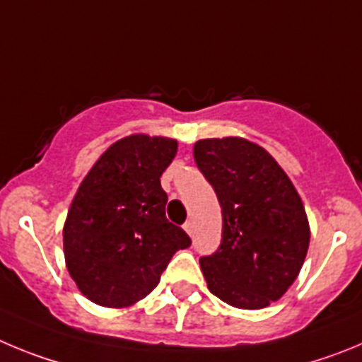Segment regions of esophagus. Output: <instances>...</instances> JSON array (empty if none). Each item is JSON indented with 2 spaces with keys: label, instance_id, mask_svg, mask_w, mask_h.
<instances>
[{
  "label": "esophagus",
  "instance_id": "obj_1",
  "mask_svg": "<svg viewBox=\"0 0 362 362\" xmlns=\"http://www.w3.org/2000/svg\"><path fill=\"white\" fill-rule=\"evenodd\" d=\"M184 230L189 234V236H191V234H193V221H185Z\"/></svg>",
  "mask_w": 362,
  "mask_h": 362
}]
</instances>
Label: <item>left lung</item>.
Wrapping results in <instances>:
<instances>
[{
	"label": "left lung",
	"mask_w": 362,
	"mask_h": 362,
	"mask_svg": "<svg viewBox=\"0 0 362 362\" xmlns=\"http://www.w3.org/2000/svg\"><path fill=\"white\" fill-rule=\"evenodd\" d=\"M193 155L223 220L218 250L200 258L207 286L230 307H269L307 256L310 227L301 198L278 162L245 139H204Z\"/></svg>",
	"instance_id": "left-lung-1"
}]
</instances>
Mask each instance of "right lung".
I'll return each mask as SVG.
<instances>
[{
    "mask_svg": "<svg viewBox=\"0 0 362 362\" xmlns=\"http://www.w3.org/2000/svg\"><path fill=\"white\" fill-rule=\"evenodd\" d=\"M177 141L129 135L100 155L71 200L63 229L66 269L100 307L122 308L158 285L169 259L191 245L165 218L160 177Z\"/></svg>",
    "mask_w": 362,
    "mask_h": 362,
    "instance_id": "obj_1",
    "label": "right lung"
}]
</instances>
